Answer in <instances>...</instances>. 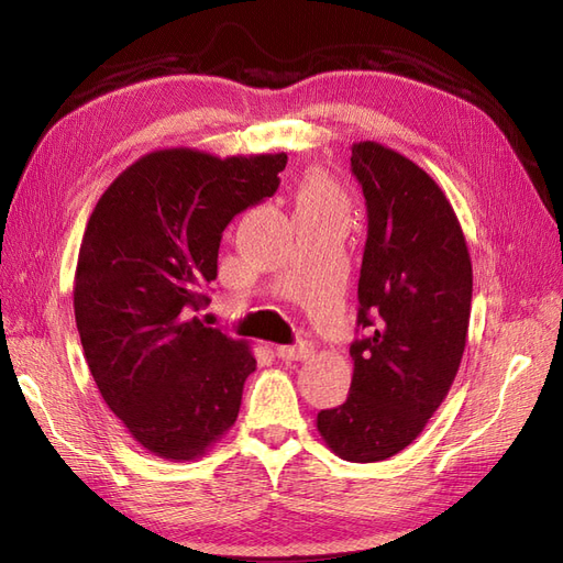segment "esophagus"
Masks as SVG:
<instances>
[{
    "label": "esophagus",
    "instance_id": "esophagus-1",
    "mask_svg": "<svg viewBox=\"0 0 563 563\" xmlns=\"http://www.w3.org/2000/svg\"><path fill=\"white\" fill-rule=\"evenodd\" d=\"M314 347L310 343H298V345H279L277 347V356L284 362H302L312 356Z\"/></svg>",
    "mask_w": 563,
    "mask_h": 563
}]
</instances>
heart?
<instances>
[{"label":"heart","instance_id":"obj_1","mask_svg":"<svg viewBox=\"0 0 563 563\" xmlns=\"http://www.w3.org/2000/svg\"><path fill=\"white\" fill-rule=\"evenodd\" d=\"M314 207H340V195L335 185L319 172L305 176L298 187V209Z\"/></svg>","mask_w":563,"mask_h":563}]
</instances>
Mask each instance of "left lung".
<instances>
[{"label":"left lung","mask_w":563,"mask_h":563,"mask_svg":"<svg viewBox=\"0 0 563 563\" xmlns=\"http://www.w3.org/2000/svg\"><path fill=\"white\" fill-rule=\"evenodd\" d=\"M368 234L345 404L317 416L327 446L352 463L406 449L446 399L463 360L472 263L455 211L418 164L380 143L352 145Z\"/></svg>","instance_id":"8db88e82"}]
</instances>
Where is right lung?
Returning a JSON list of instances; mask_svg holds the SVG:
<instances>
[{
	"mask_svg": "<svg viewBox=\"0 0 563 563\" xmlns=\"http://www.w3.org/2000/svg\"><path fill=\"white\" fill-rule=\"evenodd\" d=\"M284 166V152L157 150L96 203L75 272L77 331L108 408L150 453L195 460L240 413L253 354L192 312L211 302L223 230L277 192Z\"/></svg>",
	"mask_w": 563,
	"mask_h": 563,
	"instance_id": "add662e5",
	"label": "right lung"
}]
</instances>
